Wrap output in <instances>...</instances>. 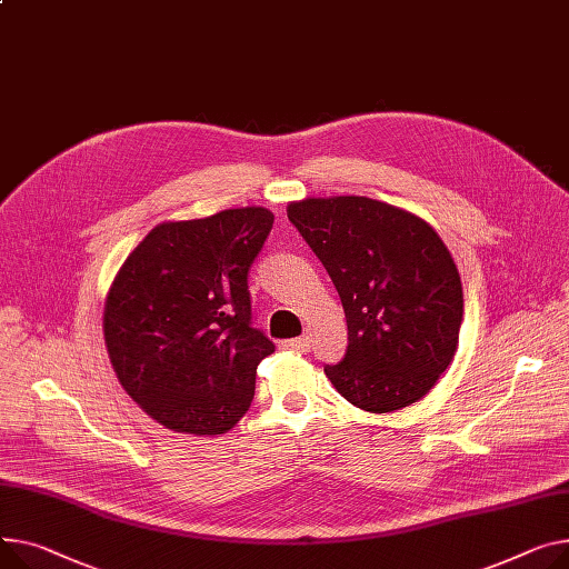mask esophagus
Returning a JSON list of instances; mask_svg holds the SVG:
<instances>
[{"label":"esophagus","instance_id":"1","mask_svg":"<svg viewBox=\"0 0 569 569\" xmlns=\"http://www.w3.org/2000/svg\"><path fill=\"white\" fill-rule=\"evenodd\" d=\"M311 340H309V336H301V338H288V340H281L279 343V348L281 350H292V352H309V346Z\"/></svg>","mask_w":569,"mask_h":569}]
</instances>
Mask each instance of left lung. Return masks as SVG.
Masks as SVG:
<instances>
[{
  "label": "left lung",
  "instance_id": "1",
  "mask_svg": "<svg viewBox=\"0 0 569 569\" xmlns=\"http://www.w3.org/2000/svg\"><path fill=\"white\" fill-rule=\"evenodd\" d=\"M288 219L346 311V357L325 366L336 391L372 413L421 400L452 361L465 316L460 272L432 226L366 197L295 201Z\"/></svg>",
  "mask_w": 569,
  "mask_h": 569
}]
</instances>
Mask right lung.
<instances>
[{
	"label": "right lung",
	"mask_w": 569,
	"mask_h": 569,
	"mask_svg": "<svg viewBox=\"0 0 569 569\" xmlns=\"http://www.w3.org/2000/svg\"><path fill=\"white\" fill-rule=\"evenodd\" d=\"M268 208L164 221L126 258L104 301V346L128 396L184 435H223L247 413L274 343L251 322L249 268Z\"/></svg>",
	"instance_id": "add662e5"
}]
</instances>
